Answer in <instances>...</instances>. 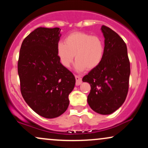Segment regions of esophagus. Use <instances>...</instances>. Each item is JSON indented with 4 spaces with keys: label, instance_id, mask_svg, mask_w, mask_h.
Here are the masks:
<instances>
[{
    "label": "esophagus",
    "instance_id": "1",
    "mask_svg": "<svg viewBox=\"0 0 148 148\" xmlns=\"http://www.w3.org/2000/svg\"><path fill=\"white\" fill-rule=\"evenodd\" d=\"M75 78H76V86H80V85L81 84V83H82V79H81V76H75Z\"/></svg>",
    "mask_w": 148,
    "mask_h": 148
}]
</instances>
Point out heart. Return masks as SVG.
<instances>
[{"mask_svg": "<svg viewBox=\"0 0 148 148\" xmlns=\"http://www.w3.org/2000/svg\"><path fill=\"white\" fill-rule=\"evenodd\" d=\"M56 52L60 63L65 67H69L75 56V68L83 72L99 65L104 56V44L97 36L84 32H74L65 37L64 43H58Z\"/></svg>", "mask_w": 148, "mask_h": 148, "instance_id": "heart-1", "label": "heart"}]
</instances>
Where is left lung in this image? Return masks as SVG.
I'll return each instance as SVG.
<instances>
[{"instance_id":"left-lung-1","label":"left lung","mask_w":148,"mask_h":148,"mask_svg":"<svg viewBox=\"0 0 148 148\" xmlns=\"http://www.w3.org/2000/svg\"><path fill=\"white\" fill-rule=\"evenodd\" d=\"M104 37V56L101 62L83 78L90 84L88 103L101 115H109L125 102L129 89L130 63L126 44L108 27L101 28Z\"/></svg>"}]
</instances>
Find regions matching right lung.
<instances>
[{
  "mask_svg": "<svg viewBox=\"0 0 148 148\" xmlns=\"http://www.w3.org/2000/svg\"><path fill=\"white\" fill-rule=\"evenodd\" d=\"M60 30L39 27L25 37L20 49L21 95L27 104L45 118H57L66 111L76 83L72 73L58 58Z\"/></svg>",
  "mask_w": 148,
  "mask_h": 148,
  "instance_id": "obj_1",
  "label": "right lung"
}]
</instances>
